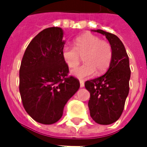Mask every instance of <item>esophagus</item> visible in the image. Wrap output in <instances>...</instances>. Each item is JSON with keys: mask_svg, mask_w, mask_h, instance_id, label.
I'll list each match as a JSON object with an SVG mask.
<instances>
[{"mask_svg": "<svg viewBox=\"0 0 147 147\" xmlns=\"http://www.w3.org/2000/svg\"><path fill=\"white\" fill-rule=\"evenodd\" d=\"M80 87H83L84 86V82H83V80H80Z\"/></svg>", "mask_w": 147, "mask_h": 147, "instance_id": "34e87169", "label": "esophagus"}]
</instances>
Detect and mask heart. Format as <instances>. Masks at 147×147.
Here are the masks:
<instances>
[{
  "label": "heart",
  "mask_w": 147,
  "mask_h": 147,
  "mask_svg": "<svg viewBox=\"0 0 147 147\" xmlns=\"http://www.w3.org/2000/svg\"><path fill=\"white\" fill-rule=\"evenodd\" d=\"M75 47L66 46L62 50V57L70 68L77 67L83 57L85 64L73 69L71 74L79 79H86L102 75L109 67L113 57L110 44L92 34H84L74 41Z\"/></svg>",
  "instance_id": "obj_1"
}]
</instances>
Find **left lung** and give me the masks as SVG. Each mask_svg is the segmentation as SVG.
<instances>
[{
  "label": "left lung",
  "mask_w": 147,
  "mask_h": 147,
  "mask_svg": "<svg viewBox=\"0 0 147 147\" xmlns=\"http://www.w3.org/2000/svg\"><path fill=\"white\" fill-rule=\"evenodd\" d=\"M93 31L105 35L112 47L113 57L106 73L85 83L90 94L88 107L96 123L108 125L120 117L129 93V58L118 37L100 29Z\"/></svg>",
  "instance_id": "obj_1"
}]
</instances>
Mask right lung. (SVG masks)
I'll list each match as a JSON object with an SVG mask.
<instances>
[{"label":"right lung","instance_id":"add662e5","mask_svg":"<svg viewBox=\"0 0 147 147\" xmlns=\"http://www.w3.org/2000/svg\"><path fill=\"white\" fill-rule=\"evenodd\" d=\"M61 27H49L26 49L20 69V93L25 110L43 124L57 122L64 105L80 88V81L67 76L62 57L65 42Z\"/></svg>","mask_w":147,"mask_h":147}]
</instances>
